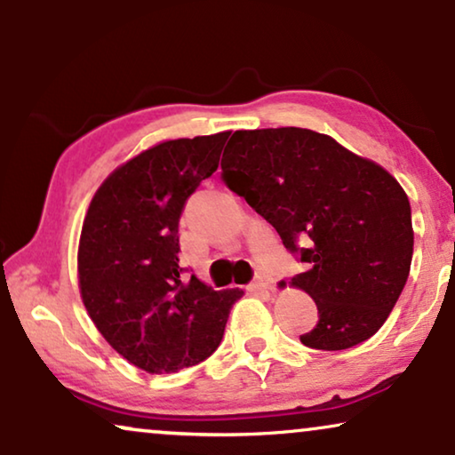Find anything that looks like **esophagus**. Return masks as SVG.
<instances>
[{
    "label": "esophagus",
    "mask_w": 455,
    "mask_h": 455,
    "mask_svg": "<svg viewBox=\"0 0 455 455\" xmlns=\"http://www.w3.org/2000/svg\"><path fill=\"white\" fill-rule=\"evenodd\" d=\"M248 290L251 291H273L275 290V283H273V279H269V277H259L257 282L248 285Z\"/></svg>",
    "instance_id": "obj_1"
}]
</instances>
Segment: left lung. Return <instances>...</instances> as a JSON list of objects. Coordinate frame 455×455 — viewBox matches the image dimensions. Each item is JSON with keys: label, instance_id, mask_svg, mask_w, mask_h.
I'll use <instances>...</instances> for the list:
<instances>
[{"label": "left lung", "instance_id": "8db88e82", "mask_svg": "<svg viewBox=\"0 0 455 455\" xmlns=\"http://www.w3.org/2000/svg\"><path fill=\"white\" fill-rule=\"evenodd\" d=\"M221 178L308 267L291 277L319 308L302 344L346 350L372 338L412 263V211L397 180L307 128L235 130Z\"/></svg>", "mask_w": 455, "mask_h": 455}]
</instances>
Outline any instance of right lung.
Returning a JSON list of instances; mask_svg holds the SVG:
<instances>
[{
  "label": "right lung",
  "mask_w": 455,
  "mask_h": 455,
  "mask_svg": "<svg viewBox=\"0 0 455 455\" xmlns=\"http://www.w3.org/2000/svg\"><path fill=\"white\" fill-rule=\"evenodd\" d=\"M229 132L159 142L99 186L78 244V283L99 333L147 372H178L221 344L244 291L204 285L180 267L178 223L220 165Z\"/></svg>",
  "instance_id": "add662e5"
}]
</instances>
